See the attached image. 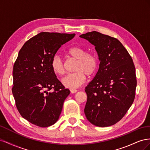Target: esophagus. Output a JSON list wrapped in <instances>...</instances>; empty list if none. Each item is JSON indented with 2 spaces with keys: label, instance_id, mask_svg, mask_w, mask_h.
Listing matches in <instances>:
<instances>
[{
  "label": "esophagus",
  "instance_id": "34e87169",
  "mask_svg": "<svg viewBox=\"0 0 150 150\" xmlns=\"http://www.w3.org/2000/svg\"><path fill=\"white\" fill-rule=\"evenodd\" d=\"M70 91H71V93H72V94H73V93H76L77 91H78V90H77V89H71Z\"/></svg>",
  "mask_w": 150,
  "mask_h": 150
}]
</instances>
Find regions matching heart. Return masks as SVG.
Listing matches in <instances>:
<instances>
[{
	"mask_svg": "<svg viewBox=\"0 0 150 150\" xmlns=\"http://www.w3.org/2000/svg\"><path fill=\"white\" fill-rule=\"evenodd\" d=\"M67 53L72 57L78 59L74 68V71L76 72L65 76L62 79L61 82L66 88L74 89L84 83L86 79V75L91 77L94 74L98 69V61L94 54L87 53V50L81 46L71 47L67 51ZM51 66L56 74L62 75L64 73V62L59 55L52 57Z\"/></svg>",
	"mask_w": 150,
	"mask_h": 150,
	"instance_id": "obj_1",
	"label": "heart"
}]
</instances>
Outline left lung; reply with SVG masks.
<instances>
[{"mask_svg":"<svg viewBox=\"0 0 150 150\" xmlns=\"http://www.w3.org/2000/svg\"><path fill=\"white\" fill-rule=\"evenodd\" d=\"M79 37L93 45L100 61L96 76L85 89L88 99L84 114L94 126L113 125L134 101L137 79L133 59L116 38L96 31Z\"/></svg>","mask_w":150,"mask_h":150,"instance_id":"1","label":"left lung"}]
</instances>
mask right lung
I'll use <instances>...</instances> for the list:
<instances>
[{
  "instance_id": "1",
  "label": "right lung",
  "mask_w": 150,
  "mask_h": 150,
  "mask_svg": "<svg viewBox=\"0 0 150 150\" xmlns=\"http://www.w3.org/2000/svg\"><path fill=\"white\" fill-rule=\"evenodd\" d=\"M75 34L40 33L22 47L13 67L12 94L21 115L39 127L54 125L70 94L51 66L61 46Z\"/></svg>"
}]
</instances>
